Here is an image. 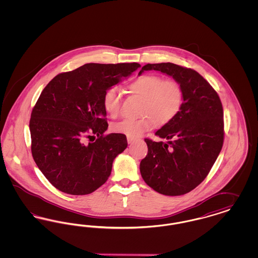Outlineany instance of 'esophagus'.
I'll use <instances>...</instances> for the list:
<instances>
[{
    "instance_id": "1",
    "label": "esophagus",
    "mask_w": 258,
    "mask_h": 258,
    "mask_svg": "<svg viewBox=\"0 0 258 258\" xmlns=\"http://www.w3.org/2000/svg\"><path fill=\"white\" fill-rule=\"evenodd\" d=\"M135 139H136V138H135V137H131V136H127V143H128V144L133 143V142L135 141Z\"/></svg>"
}]
</instances>
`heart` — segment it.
<instances>
[{
	"label": "heart",
	"instance_id": "b5f03b06",
	"mask_svg": "<svg viewBox=\"0 0 258 258\" xmlns=\"http://www.w3.org/2000/svg\"><path fill=\"white\" fill-rule=\"evenodd\" d=\"M128 89L131 93L143 98L142 117L126 119L113 125L116 133L137 137L152 130L156 124L164 125L172 122L180 113L184 101L183 88L176 80H164L157 74H144L134 80ZM102 104L111 117H117L122 107V94L117 86L107 89Z\"/></svg>",
	"mask_w": 258,
	"mask_h": 258
}]
</instances>
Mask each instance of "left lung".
Here are the masks:
<instances>
[{
    "label": "left lung",
    "instance_id": "8db88e82",
    "mask_svg": "<svg viewBox=\"0 0 258 258\" xmlns=\"http://www.w3.org/2000/svg\"><path fill=\"white\" fill-rule=\"evenodd\" d=\"M170 75L184 92L178 116L156 135L167 143L145 138L147 156L140 162L145 183L164 196H183L201 184L221 153L223 139V109L214 88L191 69L172 62L147 63L144 71Z\"/></svg>",
    "mask_w": 258,
    "mask_h": 258
}]
</instances>
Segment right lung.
Masks as SVG:
<instances>
[{
  "instance_id": "obj_1",
  "label": "right lung",
  "mask_w": 258,
  "mask_h": 258,
  "mask_svg": "<svg viewBox=\"0 0 258 258\" xmlns=\"http://www.w3.org/2000/svg\"><path fill=\"white\" fill-rule=\"evenodd\" d=\"M139 67L91 62L56 75L43 89L31 114V150L37 167L57 189L85 196L107 181L113 160L127 141L123 134L104 135L108 123L102 98Z\"/></svg>"
}]
</instances>
